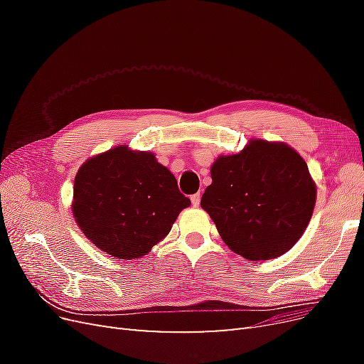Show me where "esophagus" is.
I'll use <instances>...</instances> for the list:
<instances>
[{"label": "esophagus", "mask_w": 364, "mask_h": 364, "mask_svg": "<svg viewBox=\"0 0 364 364\" xmlns=\"http://www.w3.org/2000/svg\"><path fill=\"white\" fill-rule=\"evenodd\" d=\"M191 202H193L194 206H199V203H200V193L193 194V196H191Z\"/></svg>", "instance_id": "esophagus-1"}]
</instances>
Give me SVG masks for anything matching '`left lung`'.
I'll use <instances>...</instances> for the list:
<instances>
[{
  "mask_svg": "<svg viewBox=\"0 0 364 364\" xmlns=\"http://www.w3.org/2000/svg\"><path fill=\"white\" fill-rule=\"evenodd\" d=\"M200 205L228 247L246 259L278 258L306 229L316 185L299 153L282 142L253 139L220 156Z\"/></svg>",
  "mask_w": 364,
  "mask_h": 364,
  "instance_id": "obj_1",
  "label": "left lung"
}]
</instances>
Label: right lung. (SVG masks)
<instances>
[{
  "instance_id": "add662e5",
  "label": "right lung",
  "mask_w": 364,
  "mask_h": 364,
  "mask_svg": "<svg viewBox=\"0 0 364 364\" xmlns=\"http://www.w3.org/2000/svg\"><path fill=\"white\" fill-rule=\"evenodd\" d=\"M190 205L153 153L126 146L87 159L74 181L77 225L98 249L119 259L146 255Z\"/></svg>"
}]
</instances>
